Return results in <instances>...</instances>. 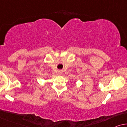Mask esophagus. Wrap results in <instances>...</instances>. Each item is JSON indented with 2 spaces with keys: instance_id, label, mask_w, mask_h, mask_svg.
<instances>
[{
  "instance_id": "1",
  "label": "esophagus",
  "mask_w": 127,
  "mask_h": 127,
  "mask_svg": "<svg viewBox=\"0 0 127 127\" xmlns=\"http://www.w3.org/2000/svg\"><path fill=\"white\" fill-rule=\"evenodd\" d=\"M62 74V73L61 72H60V74Z\"/></svg>"
}]
</instances>
